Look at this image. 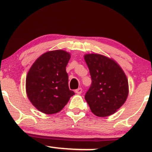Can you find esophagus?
<instances>
[{
  "mask_svg": "<svg viewBox=\"0 0 152 152\" xmlns=\"http://www.w3.org/2000/svg\"><path fill=\"white\" fill-rule=\"evenodd\" d=\"M75 93H77V94L80 95V94H81L82 92H83V89H82L81 88H77V89H76L75 90Z\"/></svg>",
  "mask_w": 152,
  "mask_h": 152,
  "instance_id": "esophagus-1",
  "label": "esophagus"
}]
</instances>
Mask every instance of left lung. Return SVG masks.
<instances>
[{
    "label": "left lung",
    "instance_id": "8db88e82",
    "mask_svg": "<svg viewBox=\"0 0 152 152\" xmlns=\"http://www.w3.org/2000/svg\"><path fill=\"white\" fill-rule=\"evenodd\" d=\"M92 83L85 95L95 115L105 117L122 106L129 93L125 73L113 59L97 54L85 55Z\"/></svg>",
    "mask_w": 152,
    "mask_h": 152
}]
</instances>
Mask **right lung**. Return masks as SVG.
I'll list each match as a JSON object with an SVG mask.
<instances>
[{
	"instance_id": "obj_1",
	"label": "right lung",
	"mask_w": 152,
	"mask_h": 152,
	"mask_svg": "<svg viewBox=\"0 0 152 152\" xmlns=\"http://www.w3.org/2000/svg\"><path fill=\"white\" fill-rule=\"evenodd\" d=\"M70 54L63 50L46 52L34 63L26 80L27 96L39 111L58 113L75 94L68 86L66 66Z\"/></svg>"
}]
</instances>
